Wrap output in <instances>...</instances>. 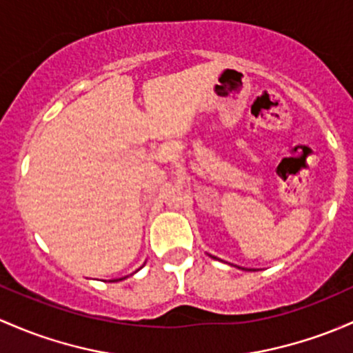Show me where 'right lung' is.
<instances>
[{"instance_id": "right-lung-1", "label": "right lung", "mask_w": 353, "mask_h": 353, "mask_svg": "<svg viewBox=\"0 0 353 353\" xmlns=\"http://www.w3.org/2000/svg\"><path fill=\"white\" fill-rule=\"evenodd\" d=\"M123 279H125V277H123ZM117 281H121V279H117ZM113 283H114V281H113Z\"/></svg>"}]
</instances>
